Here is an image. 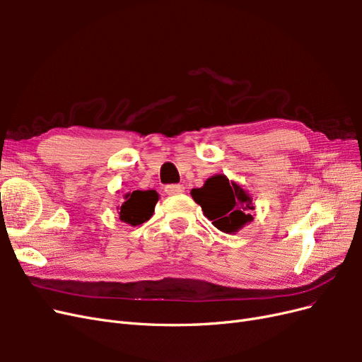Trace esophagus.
Segmentation results:
<instances>
[{
  "label": "esophagus",
  "instance_id": "esophagus-1",
  "mask_svg": "<svg viewBox=\"0 0 362 362\" xmlns=\"http://www.w3.org/2000/svg\"><path fill=\"white\" fill-rule=\"evenodd\" d=\"M164 192H166V194L169 196H175V194H180L184 192V185L181 184H169L164 187Z\"/></svg>",
  "mask_w": 362,
  "mask_h": 362
}]
</instances>
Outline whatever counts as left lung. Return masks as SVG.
<instances>
[{"label":"left lung","instance_id":"1","mask_svg":"<svg viewBox=\"0 0 362 362\" xmlns=\"http://www.w3.org/2000/svg\"><path fill=\"white\" fill-rule=\"evenodd\" d=\"M190 194L218 231L235 234L254 221L250 214L255 210L254 198L242 185L229 181L226 175H214L204 182L202 187L192 189Z\"/></svg>","mask_w":362,"mask_h":362}]
</instances>
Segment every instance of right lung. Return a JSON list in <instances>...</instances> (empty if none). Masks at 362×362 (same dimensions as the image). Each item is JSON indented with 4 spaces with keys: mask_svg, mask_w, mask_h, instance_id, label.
<instances>
[{
    "mask_svg": "<svg viewBox=\"0 0 362 362\" xmlns=\"http://www.w3.org/2000/svg\"><path fill=\"white\" fill-rule=\"evenodd\" d=\"M124 199V204L117 206L120 222L137 226L149 221L154 214L160 194L156 190H134L133 193H127Z\"/></svg>",
    "mask_w": 362,
    "mask_h": 362,
    "instance_id": "add662e5",
    "label": "right lung"
}]
</instances>
